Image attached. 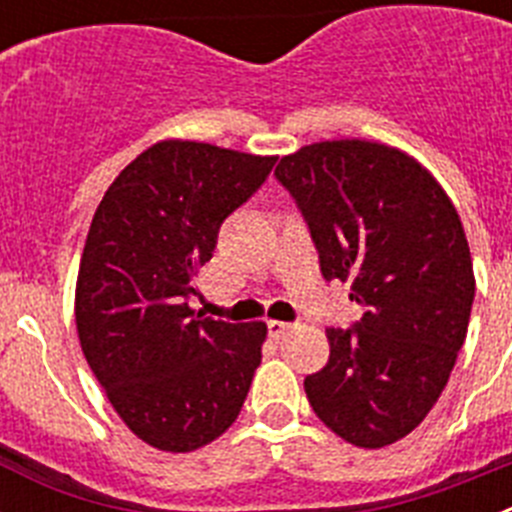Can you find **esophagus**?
I'll list each match as a JSON object with an SVG mask.
<instances>
[{
	"mask_svg": "<svg viewBox=\"0 0 512 512\" xmlns=\"http://www.w3.org/2000/svg\"><path fill=\"white\" fill-rule=\"evenodd\" d=\"M269 336L271 338H282L284 333H287L289 328H292V323H284V320H269Z\"/></svg>",
	"mask_w": 512,
	"mask_h": 512,
	"instance_id": "esophagus-1",
	"label": "esophagus"
}]
</instances>
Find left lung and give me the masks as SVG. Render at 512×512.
Here are the masks:
<instances>
[{"label": "left lung", "instance_id": "1", "mask_svg": "<svg viewBox=\"0 0 512 512\" xmlns=\"http://www.w3.org/2000/svg\"><path fill=\"white\" fill-rule=\"evenodd\" d=\"M320 271L351 284L354 328H328V364L305 377L312 410L359 449L415 431L449 382L469 328L474 269L449 194L400 148L320 140L282 156Z\"/></svg>", "mask_w": 512, "mask_h": 512}]
</instances>
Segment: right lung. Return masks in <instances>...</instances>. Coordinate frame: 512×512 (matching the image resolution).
<instances>
[{"mask_svg": "<svg viewBox=\"0 0 512 512\" xmlns=\"http://www.w3.org/2000/svg\"><path fill=\"white\" fill-rule=\"evenodd\" d=\"M277 156L161 140L104 192L76 277V333L115 413L171 454L223 436L261 364L266 323L189 307L217 230L266 182Z\"/></svg>", "mask_w": 512, "mask_h": 512, "instance_id": "obj_1", "label": "right lung"}]
</instances>
